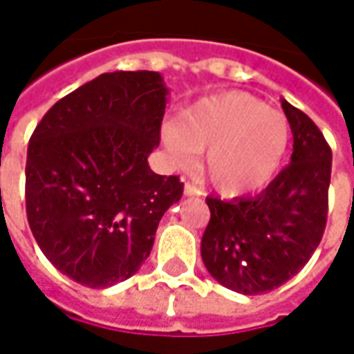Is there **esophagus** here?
Wrapping results in <instances>:
<instances>
[{"label":"esophagus","instance_id":"34e87169","mask_svg":"<svg viewBox=\"0 0 354 354\" xmlns=\"http://www.w3.org/2000/svg\"><path fill=\"white\" fill-rule=\"evenodd\" d=\"M184 195L185 197H197V195H201V192L195 187V185L187 182V184L184 185Z\"/></svg>","mask_w":354,"mask_h":354}]
</instances>
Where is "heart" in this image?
<instances>
[{
  "label": "heart",
  "mask_w": 354,
  "mask_h": 354,
  "mask_svg": "<svg viewBox=\"0 0 354 354\" xmlns=\"http://www.w3.org/2000/svg\"><path fill=\"white\" fill-rule=\"evenodd\" d=\"M172 165L187 169L199 151L203 172L218 193L241 197L266 187L286 159L292 129L281 111L239 91L199 98L161 127Z\"/></svg>",
  "instance_id": "heart-1"
}]
</instances>
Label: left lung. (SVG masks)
<instances>
[{"mask_svg":"<svg viewBox=\"0 0 354 354\" xmlns=\"http://www.w3.org/2000/svg\"><path fill=\"white\" fill-rule=\"evenodd\" d=\"M294 151L286 169L256 197L222 201L210 208L201 256L225 288L256 296L279 288L317 250L328 216L332 149L301 109L282 100Z\"/></svg>","mask_w":354,"mask_h":354,"instance_id":"8db88e82","label":"left lung"}]
</instances>
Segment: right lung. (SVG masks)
<instances>
[{
	"instance_id": "add662e5",
	"label": "right lung",
	"mask_w": 354,
	"mask_h": 354,
	"mask_svg": "<svg viewBox=\"0 0 354 354\" xmlns=\"http://www.w3.org/2000/svg\"><path fill=\"white\" fill-rule=\"evenodd\" d=\"M169 88L157 72L102 73L53 106L28 144L26 214L41 252L88 288L136 273L184 193L155 174Z\"/></svg>"
}]
</instances>
